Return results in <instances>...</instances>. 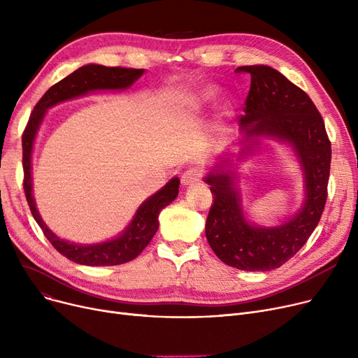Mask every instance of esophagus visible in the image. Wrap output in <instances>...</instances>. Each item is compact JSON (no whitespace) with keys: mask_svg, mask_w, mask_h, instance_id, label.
Here are the masks:
<instances>
[{"mask_svg":"<svg viewBox=\"0 0 358 358\" xmlns=\"http://www.w3.org/2000/svg\"><path fill=\"white\" fill-rule=\"evenodd\" d=\"M201 174H203V173L200 171L199 168H190V169H187V171H184L182 176H181V182H182L184 185L196 184V182L200 181Z\"/></svg>","mask_w":358,"mask_h":358,"instance_id":"obj_1","label":"esophagus"}]
</instances>
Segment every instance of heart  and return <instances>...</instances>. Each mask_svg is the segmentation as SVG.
<instances>
[{
  "label": "heart",
  "instance_id": "heart-1",
  "mask_svg": "<svg viewBox=\"0 0 358 358\" xmlns=\"http://www.w3.org/2000/svg\"><path fill=\"white\" fill-rule=\"evenodd\" d=\"M217 94V90L215 87H208L206 90H203L199 96L194 99V104L196 106H206L209 104Z\"/></svg>",
  "mask_w": 358,
  "mask_h": 358
}]
</instances>
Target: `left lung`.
Here are the masks:
<instances>
[{
    "label": "left lung",
    "instance_id": "left-lung-1",
    "mask_svg": "<svg viewBox=\"0 0 358 358\" xmlns=\"http://www.w3.org/2000/svg\"><path fill=\"white\" fill-rule=\"evenodd\" d=\"M235 72L251 75L241 124L248 136H275L294 146L305 169L306 200L285 224L257 228L242 215L234 174L212 173L204 180L215 197L206 220V238L224 264L245 271H270L294 257L321 220L328 197L331 141L310 97L283 73L266 65L239 66Z\"/></svg>",
    "mask_w": 358,
    "mask_h": 358
}]
</instances>
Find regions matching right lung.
<instances>
[{
    "mask_svg": "<svg viewBox=\"0 0 358 358\" xmlns=\"http://www.w3.org/2000/svg\"><path fill=\"white\" fill-rule=\"evenodd\" d=\"M143 69L113 66L107 68L103 65H85L68 75L52 85L43 97L34 106L26 129L23 131V187L29 203L30 212L34 220L39 223L45 236L52 243L53 248L66 257L68 259L84 266H119L135 259L145 248L150 239L158 231L159 212L171 203L177 194L180 180L176 177L169 181L162 190L149 197L138 209L134 220L127 229L116 239L97 243V245H77L64 239H59L52 231L48 229L39 213L36 210V204L31 196V149L36 131L42 123L46 108L58 104L61 101L75 99L92 90H122L134 84Z\"/></svg>",
    "mask_w": 358,
    "mask_h": 358,
    "instance_id": "obj_1",
    "label": "right lung"
}]
</instances>
